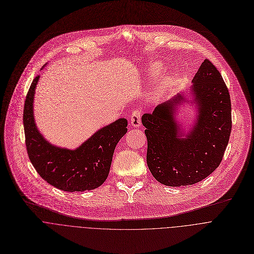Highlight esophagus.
Wrapping results in <instances>:
<instances>
[{"label": "esophagus", "instance_id": "34e87169", "mask_svg": "<svg viewBox=\"0 0 254 254\" xmlns=\"http://www.w3.org/2000/svg\"><path fill=\"white\" fill-rule=\"evenodd\" d=\"M140 123H141V112L138 110L134 111L130 117V124L132 127H138L140 126Z\"/></svg>", "mask_w": 254, "mask_h": 254}]
</instances>
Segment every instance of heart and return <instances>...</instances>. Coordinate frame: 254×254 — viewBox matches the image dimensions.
<instances>
[{"label": "heart", "mask_w": 254, "mask_h": 254, "mask_svg": "<svg viewBox=\"0 0 254 254\" xmlns=\"http://www.w3.org/2000/svg\"><path fill=\"white\" fill-rule=\"evenodd\" d=\"M161 70H162V65H161L159 63L153 64L150 66V68H149V72H150V74L153 75V76L158 75V74L161 72ZM171 81H172V79H171L170 77H166L165 79H162V81L160 82L159 88H158V89L156 90V92H155V95H156L157 97H159V96L168 88V86H170Z\"/></svg>", "instance_id": "1"}]
</instances>
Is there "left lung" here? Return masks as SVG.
<instances>
[{"mask_svg": "<svg viewBox=\"0 0 254 254\" xmlns=\"http://www.w3.org/2000/svg\"><path fill=\"white\" fill-rule=\"evenodd\" d=\"M191 81L190 92L179 93L141 118L146 128L147 166L153 178L167 187L191 186L211 175L230 136V96L218 69L204 60ZM189 95L197 116L185 131L176 112L180 104L189 102Z\"/></svg>", "mask_w": 254, "mask_h": 254, "instance_id": "left-lung-1", "label": "left lung"}]
</instances>
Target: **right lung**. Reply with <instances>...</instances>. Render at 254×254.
<instances>
[{"label": "right lung", "instance_id": "obj_1", "mask_svg": "<svg viewBox=\"0 0 254 254\" xmlns=\"http://www.w3.org/2000/svg\"><path fill=\"white\" fill-rule=\"evenodd\" d=\"M40 77L31 84L23 117L27 151L35 170L48 184L66 192L101 187L109 176L115 148L127 131V121L119 119L100 128L74 149L57 146L44 137L35 122L34 99Z\"/></svg>", "mask_w": 254, "mask_h": 254}]
</instances>
